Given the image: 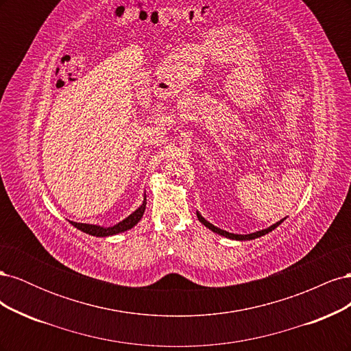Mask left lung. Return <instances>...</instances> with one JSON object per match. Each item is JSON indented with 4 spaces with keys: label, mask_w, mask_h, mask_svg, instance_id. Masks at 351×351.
I'll use <instances>...</instances> for the list:
<instances>
[{
    "label": "left lung",
    "mask_w": 351,
    "mask_h": 351,
    "mask_svg": "<svg viewBox=\"0 0 351 351\" xmlns=\"http://www.w3.org/2000/svg\"><path fill=\"white\" fill-rule=\"evenodd\" d=\"M197 218H199V221L202 222V224H204L206 228H209V230H212L214 232H217V234L224 236V237L231 239V240H240V241H243V240H253V239H258V237H261V236L268 234L269 231L277 228V227L281 224V222L285 219V218H284V219L278 221L277 224H274V226H271V227H268V228H265V230H261V231H256V232H252V234H232V232H228V231L221 230V228H218V227H215V226H212L210 222H208L204 217H202V215L199 214V212H197Z\"/></svg>",
    "instance_id": "left-lung-1"
}]
</instances>
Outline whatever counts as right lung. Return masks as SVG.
I'll list each match as a JSON object with an SVG mask.
<instances>
[{"label": "right lung", "mask_w": 351, "mask_h": 351, "mask_svg": "<svg viewBox=\"0 0 351 351\" xmlns=\"http://www.w3.org/2000/svg\"><path fill=\"white\" fill-rule=\"evenodd\" d=\"M146 208V197L143 199V204L137 208L133 214H130L127 218H124L123 221H120L119 224H115L112 227H101V226H92V224H82V222H74L70 221V224L73 227H76L77 230L86 232V234L95 236V237H108V236H114V234H119V232L127 231L133 228L137 222H139L143 217V212Z\"/></svg>", "instance_id": "obj_1"}]
</instances>
